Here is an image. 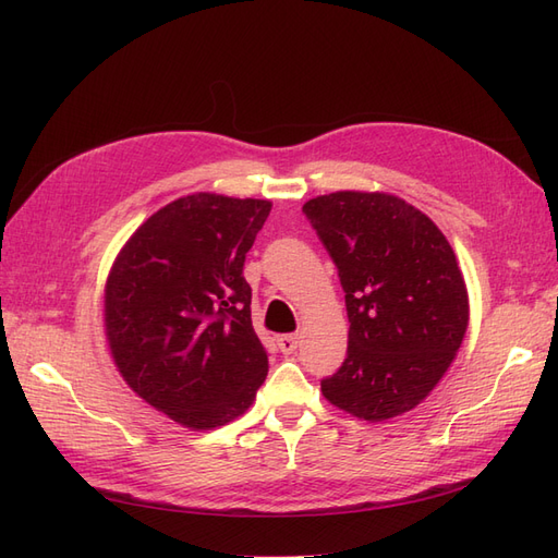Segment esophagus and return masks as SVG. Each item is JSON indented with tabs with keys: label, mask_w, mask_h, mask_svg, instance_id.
I'll list each match as a JSON object with an SVG mask.
<instances>
[{
	"label": "esophagus",
	"mask_w": 558,
	"mask_h": 558,
	"mask_svg": "<svg viewBox=\"0 0 558 558\" xmlns=\"http://www.w3.org/2000/svg\"><path fill=\"white\" fill-rule=\"evenodd\" d=\"M298 342H300V337L298 335H279L277 337V344H279V349L283 351V353H293L295 349H298Z\"/></svg>",
	"instance_id": "esophagus-1"
}]
</instances>
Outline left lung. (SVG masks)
<instances>
[{
  "mask_svg": "<svg viewBox=\"0 0 558 558\" xmlns=\"http://www.w3.org/2000/svg\"><path fill=\"white\" fill-rule=\"evenodd\" d=\"M302 211L337 267L349 314L347 359L320 391L365 421L416 408L468 328L465 281L445 234L386 193H330Z\"/></svg>",
  "mask_w": 558,
  "mask_h": 558,
  "instance_id": "left-lung-1",
  "label": "left lung"
}]
</instances>
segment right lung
Segmentation results:
<instances>
[{"instance_id": "right-lung-1", "label": "right lung", "mask_w": 558, "mask_h": 558, "mask_svg": "<svg viewBox=\"0 0 558 558\" xmlns=\"http://www.w3.org/2000/svg\"><path fill=\"white\" fill-rule=\"evenodd\" d=\"M267 199L197 193L132 234L107 281V340L140 398L195 430L248 410L267 375L251 324L246 253Z\"/></svg>"}]
</instances>
